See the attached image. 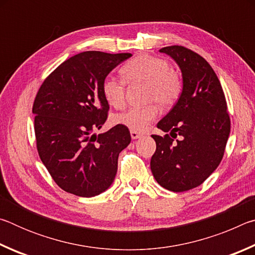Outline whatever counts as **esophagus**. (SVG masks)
I'll return each instance as SVG.
<instances>
[{
	"mask_svg": "<svg viewBox=\"0 0 255 255\" xmlns=\"http://www.w3.org/2000/svg\"><path fill=\"white\" fill-rule=\"evenodd\" d=\"M130 136L132 139H137V138H139L141 136V133L138 131H135V130H130Z\"/></svg>",
	"mask_w": 255,
	"mask_h": 255,
	"instance_id": "esophagus-1",
	"label": "esophagus"
}]
</instances>
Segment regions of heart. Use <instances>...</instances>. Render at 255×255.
I'll return each mask as SVG.
<instances>
[{
    "instance_id": "1",
    "label": "heart",
    "mask_w": 255,
    "mask_h": 255,
    "mask_svg": "<svg viewBox=\"0 0 255 255\" xmlns=\"http://www.w3.org/2000/svg\"><path fill=\"white\" fill-rule=\"evenodd\" d=\"M122 75L128 83H146V100L156 101L163 108H169L179 100L182 93V81L165 59L150 55H139L129 60L122 68ZM126 83L114 75H108L102 82V94L106 101L115 108L125 103ZM157 108L153 103L145 107H132L115 117V123L130 130L141 131L156 118Z\"/></svg>"
}]
</instances>
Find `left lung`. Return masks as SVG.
<instances>
[{
    "mask_svg": "<svg viewBox=\"0 0 255 255\" xmlns=\"http://www.w3.org/2000/svg\"><path fill=\"white\" fill-rule=\"evenodd\" d=\"M182 73L178 102L157 124L165 136L152 135L156 150L150 170L159 185L173 192L200 185L217 169L225 153L231 119L221 82L208 62L183 46L159 49Z\"/></svg>",
    "mask_w": 255,
    "mask_h": 255,
    "instance_id": "8db88e82",
    "label": "left lung"
}]
</instances>
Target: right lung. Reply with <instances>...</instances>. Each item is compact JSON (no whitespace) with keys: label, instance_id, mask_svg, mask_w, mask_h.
Listing matches in <instances>:
<instances>
[{"label":"right lung","instance_id":"right-lung-1","mask_svg":"<svg viewBox=\"0 0 255 255\" xmlns=\"http://www.w3.org/2000/svg\"><path fill=\"white\" fill-rule=\"evenodd\" d=\"M131 54L83 51L47 76L34 99V135L41 162L64 191L94 197L114 182L118 156L131 140L122 125L96 135L108 118L106 76Z\"/></svg>","mask_w":255,"mask_h":255}]
</instances>
